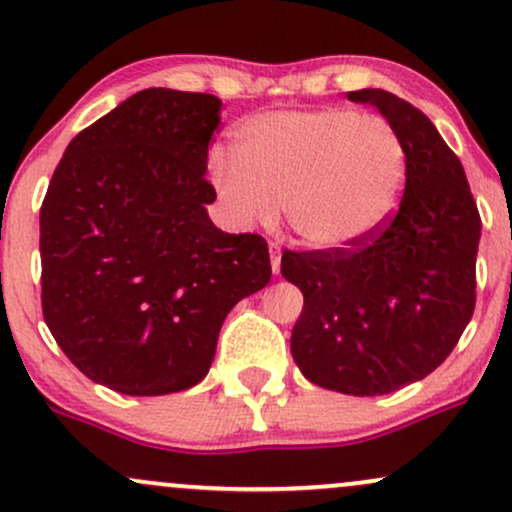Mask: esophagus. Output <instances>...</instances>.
Instances as JSON below:
<instances>
[{
    "label": "esophagus",
    "instance_id": "1",
    "mask_svg": "<svg viewBox=\"0 0 512 512\" xmlns=\"http://www.w3.org/2000/svg\"><path fill=\"white\" fill-rule=\"evenodd\" d=\"M269 257H272L274 274H279V269H281V248H279V243H269Z\"/></svg>",
    "mask_w": 512,
    "mask_h": 512
}]
</instances>
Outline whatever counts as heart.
I'll list each match as a JSON object with an SVG mask.
<instances>
[{
    "label": "heart",
    "mask_w": 512,
    "mask_h": 512,
    "mask_svg": "<svg viewBox=\"0 0 512 512\" xmlns=\"http://www.w3.org/2000/svg\"><path fill=\"white\" fill-rule=\"evenodd\" d=\"M223 207L243 223L286 226L313 250L368 238L390 219L407 182V149L383 115L351 108L274 110L245 120L233 161L211 158Z\"/></svg>",
    "instance_id": "b5f03b06"
}]
</instances>
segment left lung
I'll list each match as a JSON object with an SVG mask.
<instances>
[{
    "mask_svg": "<svg viewBox=\"0 0 512 512\" xmlns=\"http://www.w3.org/2000/svg\"><path fill=\"white\" fill-rule=\"evenodd\" d=\"M397 127L407 149L399 209L337 250H284L303 293L291 354L310 383L375 397L433 373L472 320L481 216L460 158L419 108L383 88L351 91Z\"/></svg>",
    "mask_w": 512,
    "mask_h": 512,
    "instance_id": "left-lung-1",
    "label": "left lung"
}]
</instances>
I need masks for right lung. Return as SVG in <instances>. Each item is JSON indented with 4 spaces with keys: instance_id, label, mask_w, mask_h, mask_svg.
Listing matches in <instances>:
<instances>
[{
    "instance_id": "add662e5",
    "label": "right lung",
    "mask_w": 512,
    "mask_h": 512,
    "mask_svg": "<svg viewBox=\"0 0 512 512\" xmlns=\"http://www.w3.org/2000/svg\"><path fill=\"white\" fill-rule=\"evenodd\" d=\"M221 101L146 88L69 142L40 207V301L86 378L134 397L209 373L238 301L267 286L257 233H223L207 156Z\"/></svg>"
}]
</instances>
